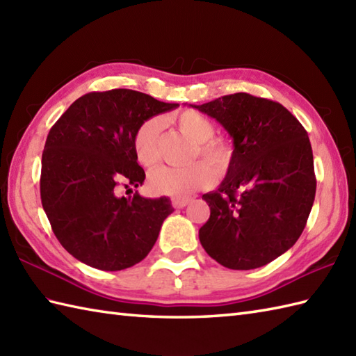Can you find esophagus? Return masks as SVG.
Returning <instances> with one entry per match:
<instances>
[{
  "mask_svg": "<svg viewBox=\"0 0 356 356\" xmlns=\"http://www.w3.org/2000/svg\"><path fill=\"white\" fill-rule=\"evenodd\" d=\"M190 202H191V199H190V197H172V199H171L172 207H174V208H177V209L186 207L188 203H190Z\"/></svg>",
  "mask_w": 356,
  "mask_h": 356,
  "instance_id": "34e87169",
  "label": "esophagus"
}]
</instances>
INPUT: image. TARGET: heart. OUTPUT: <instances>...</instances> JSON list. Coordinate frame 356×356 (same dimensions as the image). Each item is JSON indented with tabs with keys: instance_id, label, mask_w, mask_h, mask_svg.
Listing matches in <instances>:
<instances>
[{
	"instance_id": "obj_1",
	"label": "heart",
	"mask_w": 356,
	"mask_h": 356,
	"mask_svg": "<svg viewBox=\"0 0 356 356\" xmlns=\"http://www.w3.org/2000/svg\"><path fill=\"white\" fill-rule=\"evenodd\" d=\"M172 120L179 127L180 133L194 142L190 161L203 156L210 163H207L209 161H195L184 168L161 166L148 176V188L151 193L159 195L185 197L194 191L213 185L216 180L214 169L218 174H225L231 168L234 161V145L228 139L214 138L216 125L202 113L186 110ZM159 136H161V119L159 118L147 119L139 125L133 136L136 161L143 168H153L161 159ZM211 164L213 166L211 167Z\"/></svg>"
}]
</instances>
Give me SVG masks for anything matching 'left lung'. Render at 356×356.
Here are the masks:
<instances>
[{"label": "left lung", "instance_id": "obj_1", "mask_svg": "<svg viewBox=\"0 0 356 356\" xmlns=\"http://www.w3.org/2000/svg\"><path fill=\"white\" fill-rule=\"evenodd\" d=\"M220 122L234 161L214 193L199 238L222 266H264L295 245L315 200L312 147L305 127L275 101L234 93L193 105Z\"/></svg>", "mask_w": 356, "mask_h": 356}]
</instances>
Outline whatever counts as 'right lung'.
<instances>
[{
    "label": "right lung",
    "instance_id": "1",
    "mask_svg": "<svg viewBox=\"0 0 356 356\" xmlns=\"http://www.w3.org/2000/svg\"><path fill=\"white\" fill-rule=\"evenodd\" d=\"M128 88L92 92L74 101L50 128L42 151L41 202L59 243L74 259L101 270L142 261L154 246L170 199L136 191L145 171L133 136L142 122L176 108Z\"/></svg>",
    "mask_w": 356,
    "mask_h": 356
}]
</instances>
